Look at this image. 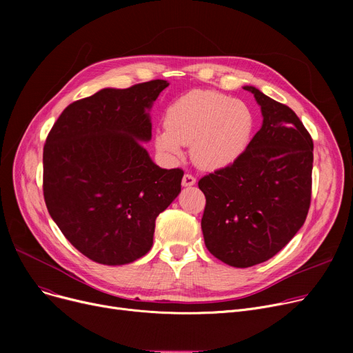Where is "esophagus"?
<instances>
[{
    "mask_svg": "<svg viewBox=\"0 0 353 353\" xmlns=\"http://www.w3.org/2000/svg\"><path fill=\"white\" fill-rule=\"evenodd\" d=\"M181 184H183V188L194 186V184H196V179H194L192 174H184V176H183V180H181Z\"/></svg>",
    "mask_w": 353,
    "mask_h": 353,
    "instance_id": "esophagus-1",
    "label": "esophagus"
}]
</instances>
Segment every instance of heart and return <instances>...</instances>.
Returning <instances> with one entry per match:
<instances>
[{"label": "heart", "instance_id": "heart-1", "mask_svg": "<svg viewBox=\"0 0 353 353\" xmlns=\"http://www.w3.org/2000/svg\"><path fill=\"white\" fill-rule=\"evenodd\" d=\"M164 127L154 133L157 152L167 160L181 157L190 144L199 169L214 172L234 163L245 152L253 130L246 103L210 90H192L165 110Z\"/></svg>", "mask_w": 353, "mask_h": 353}]
</instances>
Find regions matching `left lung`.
<instances>
[{
	"label": "left lung",
	"instance_id": "obj_1",
	"mask_svg": "<svg viewBox=\"0 0 353 353\" xmlns=\"http://www.w3.org/2000/svg\"><path fill=\"white\" fill-rule=\"evenodd\" d=\"M243 88L261 107L262 127L232 165L199 181L205 245L233 268L269 261L299 232L313 167V141L294 111L253 85Z\"/></svg>",
	"mask_w": 353,
	"mask_h": 353
}]
</instances>
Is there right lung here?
<instances>
[{
  "label": "right lung",
  "mask_w": 353,
  "mask_h": 353,
  "mask_svg": "<svg viewBox=\"0 0 353 353\" xmlns=\"http://www.w3.org/2000/svg\"><path fill=\"white\" fill-rule=\"evenodd\" d=\"M169 85L103 88L70 104L46 140L44 199L68 242L91 261L132 263L153 246L156 217L181 190L183 172L159 167L150 110Z\"/></svg>",
  "instance_id": "obj_1"
}]
</instances>
